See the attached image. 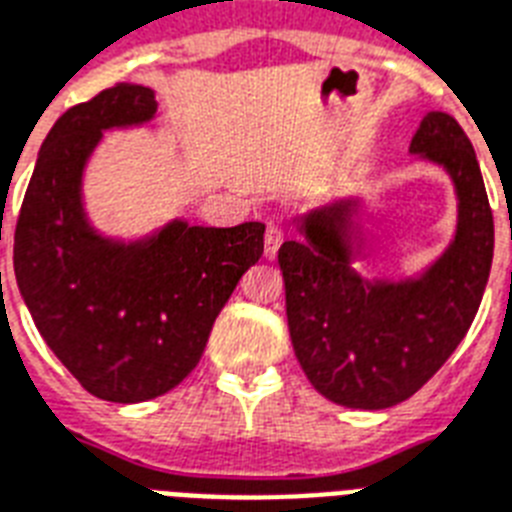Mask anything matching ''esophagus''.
<instances>
[{
    "mask_svg": "<svg viewBox=\"0 0 512 512\" xmlns=\"http://www.w3.org/2000/svg\"><path fill=\"white\" fill-rule=\"evenodd\" d=\"M280 243H282V230L277 227V224H269L267 235H264V256H267V259H275Z\"/></svg>",
    "mask_w": 512,
    "mask_h": 512,
    "instance_id": "obj_1",
    "label": "esophagus"
}]
</instances>
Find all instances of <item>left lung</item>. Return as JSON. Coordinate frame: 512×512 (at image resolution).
I'll return each mask as SVG.
<instances>
[{
    "instance_id": "1",
    "label": "left lung",
    "mask_w": 512,
    "mask_h": 512,
    "mask_svg": "<svg viewBox=\"0 0 512 512\" xmlns=\"http://www.w3.org/2000/svg\"><path fill=\"white\" fill-rule=\"evenodd\" d=\"M410 153L439 166L457 198L452 240L423 269L402 277L359 272L354 195L306 208L298 222L304 237L277 251L298 365L325 399L351 410L410 399L465 338L492 269V208L460 124L433 110Z\"/></svg>"
}]
</instances>
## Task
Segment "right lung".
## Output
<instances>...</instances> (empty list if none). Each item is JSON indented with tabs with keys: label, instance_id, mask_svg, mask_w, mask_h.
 I'll list each match as a JSON object with an SVG mask.
<instances>
[{
	"label": "right lung",
	"instance_id": "right-lung-1",
	"mask_svg": "<svg viewBox=\"0 0 512 512\" xmlns=\"http://www.w3.org/2000/svg\"><path fill=\"white\" fill-rule=\"evenodd\" d=\"M155 92L118 84L49 129L15 227L20 296L65 370L97 399L137 404L195 370L216 317L264 253V224L169 219L145 235L94 227L84 174L105 132L140 129Z\"/></svg>",
	"mask_w": 512,
	"mask_h": 512
}]
</instances>
